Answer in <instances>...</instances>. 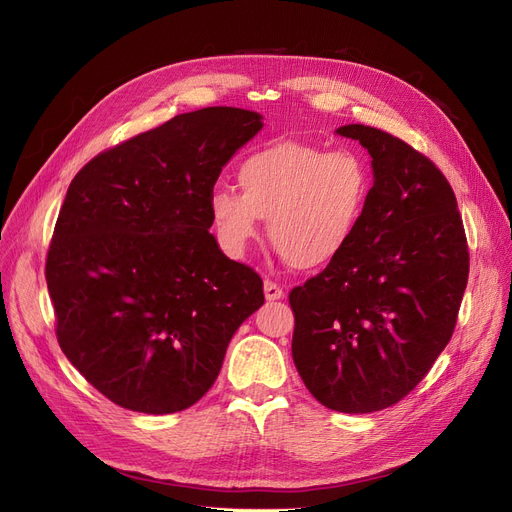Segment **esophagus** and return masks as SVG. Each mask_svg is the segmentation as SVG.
Returning a JSON list of instances; mask_svg holds the SVG:
<instances>
[{
    "mask_svg": "<svg viewBox=\"0 0 512 512\" xmlns=\"http://www.w3.org/2000/svg\"><path fill=\"white\" fill-rule=\"evenodd\" d=\"M263 292H265V299H267V301H280V299H284L282 286H278V284L272 282V280H265V282H263Z\"/></svg>",
    "mask_w": 512,
    "mask_h": 512,
    "instance_id": "1",
    "label": "esophagus"
}]
</instances>
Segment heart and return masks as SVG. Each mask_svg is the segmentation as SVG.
<instances>
[{"mask_svg": "<svg viewBox=\"0 0 512 512\" xmlns=\"http://www.w3.org/2000/svg\"><path fill=\"white\" fill-rule=\"evenodd\" d=\"M238 184H218L209 215L220 245L242 257L267 222L276 253L294 270L334 263L355 240L367 215L373 178L367 161L348 149L326 151L303 141L265 145L238 166Z\"/></svg>", "mask_w": 512, "mask_h": 512, "instance_id": "heart-1", "label": "heart"}]
</instances>
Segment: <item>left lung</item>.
<instances>
[{"label":"left lung","instance_id":"left-lung-1","mask_svg":"<svg viewBox=\"0 0 512 512\" xmlns=\"http://www.w3.org/2000/svg\"><path fill=\"white\" fill-rule=\"evenodd\" d=\"M336 132L371 155V203L351 247L288 294L292 359L321 405L373 413L405 398L452 338L469 249L432 159L371 126Z\"/></svg>","mask_w":512,"mask_h":512}]
</instances>
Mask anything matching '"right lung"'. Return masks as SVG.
Masks as SVG:
<instances>
[{
	"label": "right lung",
	"instance_id": "add662e5",
	"mask_svg": "<svg viewBox=\"0 0 512 512\" xmlns=\"http://www.w3.org/2000/svg\"><path fill=\"white\" fill-rule=\"evenodd\" d=\"M261 126L257 112L203 107L99 153L70 182L45 263L56 336L118 407H193L263 305L259 274L209 234L213 184Z\"/></svg>",
	"mask_w": 512,
	"mask_h": 512
}]
</instances>
